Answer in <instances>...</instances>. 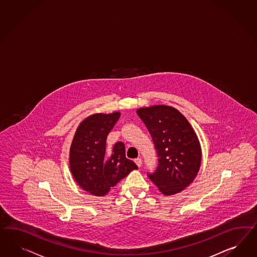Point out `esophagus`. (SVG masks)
Returning a JSON list of instances; mask_svg holds the SVG:
<instances>
[{"instance_id":"esophagus-1","label":"esophagus","mask_w":257,"mask_h":257,"mask_svg":"<svg viewBox=\"0 0 257 257\" xmlns=\"http://www.w3.org/2000/svg\"><path fill=\"white\" fill-rule=\"evenodd\" d=\"M134 162H135V163L137 164V166H138L139 168L142 166V159H141V158H137V159H135V160H134Z\"/></svg>"}]
</instances>
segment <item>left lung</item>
I'll return each instance as SVG.
<instances>
[{"label": "left lung", "instance_id": "8db88e82", "mask_svg": "<svg viewBox=\"0 0 257 257\" xmlns=\"http://www.w3.org/2000/svg\"><path fill=\"white\" fill-rule=\"evenodd\" d=\"M150 133L158 156V166L147 173L165 195L183 191L194 180L201 164L198 138L178 110L157 105L137 110Z\"/></svg>", "mask_w": 257, "mask_h": 257}]
</instances>
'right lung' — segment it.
Segmentation results:
<instances>
[{
  "mask_svg": "<svg viewBox=\"0 0 257 257\" xmlns=\"http://www.w3.org/2000/svg\"><path fill=\"white\" fill-rule=\"evenodd\" d=\"M120 112L96 113L79 125L70 147L69 165L76 182L84 191L103 196L132 170L138 169L125 158V145L118 142L106 150V140Z\"/></svg>",
  "mask_w": 257,
  "mask_h": 257,
  "instance_id": "add662e5",
  "label": "right lung"
}]
</instances>
